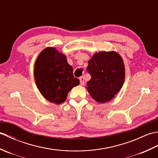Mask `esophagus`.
<instances>
[{
	"mask_svg": "<svg viewBox=\"0 0 158 158\" xmlns=\"http://www.w3.org/2000/svg\"><path fill=\"white\" fill-rule=\"evenodd\" d=\"M79 81H80V84L83 85L85 84V81H84V77H81L79 78Z\"/></svg>",
	"mask_w": 158,
	"mask_h": 158,
	"instance_id": "34e87169",
	"label": "esophagus"
}]
</instances>
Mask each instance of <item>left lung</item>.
I'll return each instance as SVG.
<instances>
[{"label":"left lung","instance_id":"left-lung-1","mask_svg":"<svg viewBox=\"0 0 158 158\" xmlns=\"http://www.w3.org/2000/svg\"><path fill=\"white\" fill-rule=\"evenodd\" d=\"M87 70L91 79L87 83L90 96L98 102L111 100L123 84L125 68L122 58L115 52L95 53Z\"/></svg>","mask_w":158,"mask_h":158}]
</instances>
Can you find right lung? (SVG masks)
I'll list each match as a JSON object with an SVG mask.
<instances>
[{"mask_svg": "<svg viewBox=\"0 0 158 158\" xmlns=\"http://www.w3.org/2000/svg\"><path fill=\"white\" fill-rule=\"evenodd\" d=\"M73 70L63 53L52 48L43 50L36 60L34 70L36 84L41 94L57 105L64 102L68 93L79 84Z\"/></svg>", "mask_w": 158, "mask_h": 158, "instance_id": "obj_1", "label": "right lung"}]
</instances>
